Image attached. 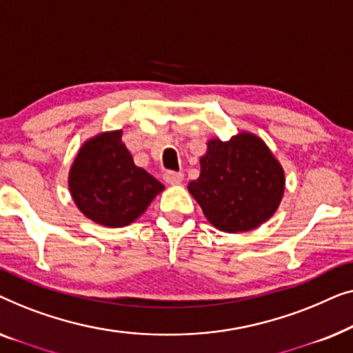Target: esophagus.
<instances>
[{
  "label": "esophagus",
  "instance_id": "esophagus-1",
  "mask_svg": "<svg viewBox=\"0 0 353 353\" xmlns=\"http://www.w3.org/2000/svg\"><path fill=\"white\" fill-rule=\"evenodd\" d=\"M163 179H165L166 183H170V185H179V183H182L183 181V174L176 171H166L165 174H163Z\"/></svg>",
  "mask_w": 353,
  "mask_h": 353
}]
</instances>
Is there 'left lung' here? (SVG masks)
<instances>
[{
    "instance_id": "8db88e82",
    "label": "left lung",
    "mask_w": 353,
    "mask_h": 353,
    "mask_svg": "<svg viewBox=\"0 0 353 353\" xmlns=\"http://www.w3.org/2000/svg\"><path fill=\"white\" fill-rule=\"evenodd\" d=\"M200 166V177L188 183V192L219 230L250 232L280 206L285 171L256 134L243 131L227 142L210 139Z\"/></svg>"
}]
</instances>
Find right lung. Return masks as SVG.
<instances>
[{"instance_id":"obj_1","label":"right lung","mask_w":353,"mask_h":353,"mask_svg":"<svg viewBox=\"0 0 353 353\" xmlns=\"http://www.w3.org/2000/svg\"><path fill=\"white\" fill-rule=\"evenodd\" d=\"M123 131L88 139L68 172V190L78 210L103 227H125L141 217L165 185L134 165Z\"/></svg>"}]
</instances>
